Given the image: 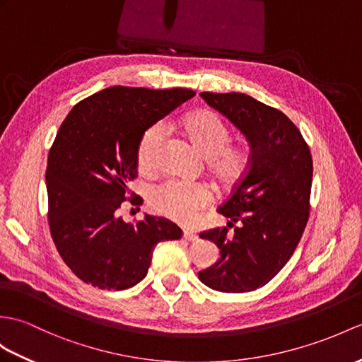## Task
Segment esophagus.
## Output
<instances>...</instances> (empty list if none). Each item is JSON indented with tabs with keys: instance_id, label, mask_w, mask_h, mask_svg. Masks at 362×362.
I'll return each mask as SVG.
<instances>
[{
	"instance_id": "34e87169",
	"label": "esophagus",
	"mask_w": 362,
	"mask_h": 362,
	"mask_svg": "<svg viewBox=\"0 0 362 362\" xmlns=\"http://www.w3.org/2000/svg\"><path fill=\"white\" fill-rule=\"evenodd\" d=\"M183 238L187 239V240H191V242H194V240L199 239L197 234H196L194 231H192V230H185V231H183Z\"/></svg>"
}]
</instances>
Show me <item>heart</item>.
<instances>
[{
    "mask_svg": "<svg viewBox=\"0 0 362 362\" xmlns=\"http://www.w3.org/2000/svg\"><path fill=\"white\" fill-rule=\"evenodd\" d=\"M182 128L191 145L206 158V170L217 183L231 187L250 166V151L231 141V129L211 111H197L183 120ZM165 136L162 126L154 124L143 132L137 146V165L143 173H154L160 163ZM213 196L204 185L166 180L149 191L148 204L154 213L182 223H191Z\"/></svg>",
    "mask_w": 362,
    "mask_h": 362,
    "instance_id": "1",
    "label": "heart"
}]
</instances>
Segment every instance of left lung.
Here are the masks:
<instances>
[{
    "label": "left lung",
    "mask_w": 362,
    "mask_h": 362,
    "mask_svg": "<svg viewBox=\"0 0 362 362\" xmlns=\"http://www.w3.org/2000/svg\"><path fill=\"white\" fill-rule=\"evenodd\" d=\"M200 97L245 134L251 154L248 171L217 209L230 222L200 233L219 247L221 259L200 272L199 279L223 293L253 291L282 270L305 230L312 153L279 109L240 92H202Z\"/></svg>",
    "instance_id": "1"
}]
</instances>
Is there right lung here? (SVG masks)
<instances>
[{"label": "right lung", "mask_w": 362, "mask_h": 362, "mask_svg": "<svg viewBox=\"0 0 362 362\" xmlns=\"http://www.w3.org/2000/svg\"><path fill=\"white\" fill-rule=\"evenodd\" d=\"M194 95L112 86L81 100L62 123L47 156V221L58 253L83 282L131 288L146 276L157 243L182 238L165 217L126 223L119 209L126 200L140 204L127 194L143 132Z\"/></svg>", "instance_id": "1"}]
</instances>
